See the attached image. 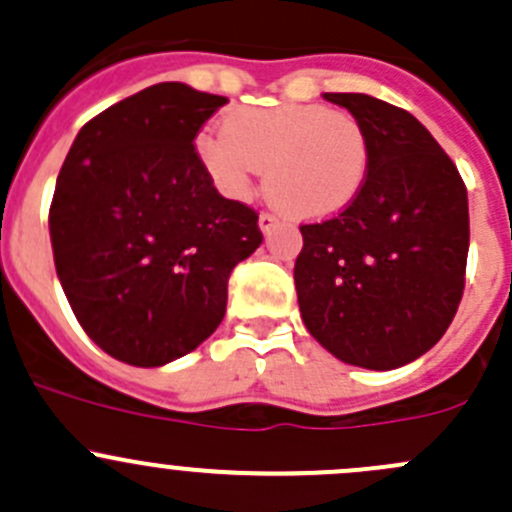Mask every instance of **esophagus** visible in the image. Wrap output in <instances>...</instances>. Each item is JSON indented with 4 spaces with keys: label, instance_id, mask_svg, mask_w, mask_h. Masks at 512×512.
Returning a JSON list of instances; mask_svg holds the SVG:
<instances>
[{
    "label": "esophagus",
    "instance_id": "1",
    "mask_svg": "<svg viewBox=\"0 0 512 512\" xmlns=\"http://www.w3.org/2000/svg\"><path fill=\"white\" fill-rule=\"evenodd\" d=\"M275 225H277V218L272 213H262L260 215V230L265 232V235H270L272 230H275Z\"/></svg>",
    "mask_w": 512,
    "mask_h": 512
}]
</instances>
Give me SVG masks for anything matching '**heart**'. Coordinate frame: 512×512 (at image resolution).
Returning <instances> with one entry per match:
<instances>
[{
	"label": "heart",
	"instance_id": "1",
	"mask_svg": "<svg viewBox=\"0 0 512 512\" xmlns=\"http://www.w3.org/2000/svg\"><path fill=\"white\" fill-rule=\"evenodd\" d=\"M200 165L227 200L242 203L262 168L267 198L297 220H327L354 203L369 173L359 118L319 103L232 108L220 131L195 138Z\"/></svg>",
	"mask_w": 512,
	"mask_h": 512
}]
</instances>
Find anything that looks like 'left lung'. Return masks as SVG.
<instances>
[{"mask_svg": "<svg viewBox=\"0 0 512 512\" xmlns=\"http://www.w3.org/2000/svg\"><path fill=\"white\" fill-rule=\"evenodd\" d=\"M369 138V173L349 208L302 225L294 262L304 327L347 364L386 371L446 334L466 287L468 193L409 111L366 94H324Z\"/></svg>", "mask_w": 512, "mask_h": 512, "instance_id": "8db88e82", "label": "left lung"}]
</instances>
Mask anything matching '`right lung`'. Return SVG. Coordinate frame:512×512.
<instances>
[{
	"mask_svg": "<svg viewBox=\"0 0 512 512\" xmlns=\"http://www.w3.org/2000/svg\"><path fill=\"white\" fill-rule=\"evenodd\" d=\"M178 81L91 118L56 178V275L84 332L113 359L163 366L225 317L227 280L260 247L257 213L210 183L195 151L225 106Z\"/></svg>",
	"mask_w": 512,
	"mask_h": 512,
	"instance_id": "add662e5",
	"label": "right lung"
}]
</instances>
